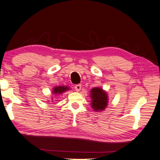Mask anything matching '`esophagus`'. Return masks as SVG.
<instances>
[{
    "label": "esophagus",
    "mask_w": 160,
    "mask_h": 160,
    "mask_svg": "<svg viewBox=\"0 0 160 160\" xmlns=\"http://www.w3.org/2000/svg\"><path fill=\"white\" fill-rule=\"evenodd\" d=\"M81 87H82V84H76V86H75V89H76V91H80V90H81Z\"/></svg>",
    "instance_id": "esophagus-1"
}]
</instances>
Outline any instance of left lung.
<instances>
[{
  "instance_id": "8db88e82",
  "label": "left lung",
  "mask_w": 160,
  "mask_h": 160,
  "mask_svg": "<svg viewBox=\"0 0 160 160\" xmlns=\"http://www.w3.org/2000/svg\"><path fill=\"white\" fill-rule=\"evenodd\" d=\"M91 98L92 99V108L96 112L102 111L106 108L108 102V98L106 92L102 88H93L91 91Z\"/></svg>"
}]
</instances>
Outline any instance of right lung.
<instances>
[{
	"mask_svg": "<svg viewBox=\"0 0 160 160\" xmlns=\"http://www.w3.org/2000/svg\"><path fill=\"white\" fill-rule=\"evenodd\" d=\"M69 90V88L68 87H65V86H58V87H55L53 90H52V93L56 94V95H58V94H62V92H64L65 91Z\"/></svg>",
	"mask_w": 160,
	"mask_h": 160,
	"instance_id": "right-lung-1",
	"label": "right lung"
}]
</instances>
